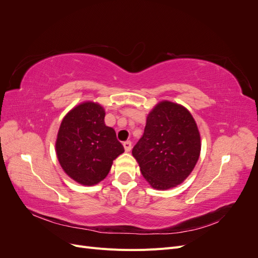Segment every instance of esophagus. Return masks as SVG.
<instances>
[{"instance_id":"esophagus-1","label":"esophagus","mask_w":258,"mask_h":258,"mask_svg":"<svg viewBox=\"0 0 258 258\" xmlns=\"http://www.w3.org/2000/svg\"><path fill=\"white\" fill-rule=\"evenodd\" d=\"M123 147H124V151H126V152H130V151H131V142H130V141L123 142Z\"/></svg>"}]
</instances>
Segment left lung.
I'll list each match as a JSON object with an SVG mask.
<instances>
[{
    "label": "left lung",
    "mask_w": 258,
    "mask_h": 258,
    "mask_svg": "<svg viewBox=\"0 0 258 258\" xmlns=\"http://www.w3.org/2000/svg\"><path fill=\"white\" fill-rule=\"evenodd\" d=\"M200 151V134L190 112L163 100L148 113L144 134L132 155L148 184L155 189L167 190L188 177Z\"/></svg>",
    "instance_id": "obj_1"
}]
</instances>
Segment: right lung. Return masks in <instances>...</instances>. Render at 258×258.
<instances>
[{
    "label": "right lung",
    "instance_id": "1",
    "mask_svg": "<svg viewBox=\"0 0 258 258\" xmlns=\"http://www.w3.org/2000/svg\"><path fill=\"white\" fill-rule=\"evenodd\" d=\"M104 117L102 106L86 101L73 107L61 121L56 140L57 158L64 172L81 185L100 183L110 172L113 160L124 152Z\"/></svg>",
    "mask_w": 258,
    "mask_h": 258
}]
</instances>
